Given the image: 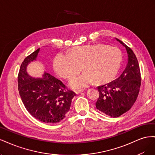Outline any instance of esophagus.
<instances>
[{"instance_id": "obj_1", "label": "esophagus", "mask_w": 155, "mask_h": 155, "mask_svg": "<svg viewBox=\"0 0 155 155\" xmlns=\"http://www.w3.org/2000/svg\"><path fill=\"white\" fill-rule=\"evenodd\" d=\"M83 91H84L83 89H81V90H77V91H75L74 92H75V93L77 94H79V93L82 92Z\"/></svg>"}]
</instances>
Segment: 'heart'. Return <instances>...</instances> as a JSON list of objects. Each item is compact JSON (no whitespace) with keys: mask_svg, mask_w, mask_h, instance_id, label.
Returning <instances> with one entry per match:
<instances>
[{"mask_svg":"<svg viewBox=\"0 0 155 155\" xmlns=\"http://www.w3.org/2000/svg\"><path fill=\"white\" fill-rule=\"evenodd\" d=\"M121 61L122 55L118 48L89 45L75 47L68 54H58L53 66L59 76L67 79L80 71L82 64L85 72L70 81L72 87L81 88L87 87L94 79L97 82L110 80L118 72Z\"/></svg>","mask_w":155,"mask_h":155,"instance_id":"heart-1","label":"heart"}]
</instances>
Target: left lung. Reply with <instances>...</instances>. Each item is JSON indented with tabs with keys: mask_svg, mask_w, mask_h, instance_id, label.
<instances>
[{
	"mask_svg": "<svg viewBox=\"0 0 155 155\" xmlns=\"http://www.w3.org/2000/svg\"><path fill=\"white\" fill-rule=\"evenodd\" d=\"M128 54V63L120 76L109 83L97 87L100 96L96 106L106 115L116 118L128 111L138 96L141 74L138 59L133 51L118 39Z\"/></svg>",
	"mask_w": 155,
	"mask_h": 155,
	"instance_id": "1",
	"label": "left lung"
}]
</instances>
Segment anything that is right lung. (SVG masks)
I'll return each mask as SVG.
<instances>
[{
	"instance_id": "right-lung-1",
	"label": "right lung",
	"mask_w": 155,
	"mask_h": 155,
	"mask_svg": "<svg viewBox=\"0 0 155 155\" xmlns=\"http://www.w3.org/2000/svg\"><path fill=\"white\" fill-rule=\"evenodd\" d=\"M39 51V48L22 63L18 74V90L23 104L34 118L46 124L58 123L70 110L76 94L48 73L38 79L27 74L28 64L36 59Z\"/></svg>"
}]
</instances>
